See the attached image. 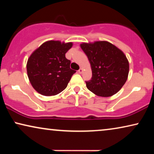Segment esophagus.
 I'll return each instance as SVG.
<instances>
[{
  "mask_svg": "<svg viewBox=\"0 0 154 154\" xmlns=\"http://www.w3.org/2000/svg\"><path fill=\"white\" fill-rule=\"evenodd\" d=\"M78 71H79V73H83V69H82V68H81V69H80Z\"/></svg>",
  "mask_w": 154,
  "mask_h": 154,
  "instance_id": "esophagus-1",
  "label": "esophagus"
}]
</instances>
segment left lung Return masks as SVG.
<instances>
[{
	"label": "left lung",
	"instance_id": "left-lung-1",
	"mask_svg": "<svg viewBox=\"0 0 154 154\" xmlns=\"http://www.w3.org/2000/svg\"><path fill=\"white\" fill-rule=\"evenodd\" d=\"M81 47L91 65V79L88 89L100 97H110L121 89L127 81L129 63L123 52L107 41L83 43Z\"/></svg>",
	"mask_w": 154,
	"mask_h": 154
}]
</instances>
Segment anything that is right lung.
I'll return each mask as SVG.
<instances>
[{"label":"right lung","instance_id":"right-lung-1","mask_svg":"<svg viewBox=\"0 0 154 154\" xmlns=\"http://www.w3.org/2000/svg\"><path fill=\"white\" fill-rule=\"evenodd\" d=\"M72 43L50 41L40 46L29 58L27 74L33 88L45 96L56 95L67 87L76 72L65 57Z\"/></svg>","mask_w":154,"mask_h":154}]
</instances>
